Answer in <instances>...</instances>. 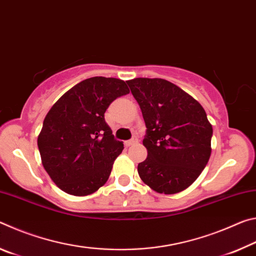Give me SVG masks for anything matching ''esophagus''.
Returning <instances> with one entry per match:
<instances>
[{"label": "esophagus", "instance_id": "34e87169", "mask_svg": "<svg viewBox=\"0 0 256 256\" xmlns=\"http://www.w3.org/2000/svg\"><path fill=\"white\" fill-rule=\"evenodd\" d=\"M138 138H136V136H133L131 140H128V141H125V146H132V144H138Z\"/></svg>", "mask_w": 256, "mask_h": 256}]
</instances>
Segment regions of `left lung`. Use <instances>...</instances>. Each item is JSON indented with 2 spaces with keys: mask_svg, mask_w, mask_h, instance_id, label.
I'll return each mask as SVG.
<instances>
[{
  "mask_svg": "<svg viewBox=\"0 0 256 256\" xmlns=\"http://www.w3.org/2000/svg\"><path fill=\"white\" fill-rule=\"evenodd\" d=\"M141 108L148 157L138 164L141 180L158 193L182 192L204 170L212 125L206 110L180 86L164 79L126 81Z\"/></svg>",
  "mask_w": 256,
  "mask_h": 256,
  "instance_id": "left-lung-1",
  "label": "left lung"
}]
</instances>
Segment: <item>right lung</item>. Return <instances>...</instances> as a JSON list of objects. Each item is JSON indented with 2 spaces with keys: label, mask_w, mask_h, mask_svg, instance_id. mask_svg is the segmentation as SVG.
I'll list each match as a JSON object with an SVG mask.
<instances>
[{
  "label": "right lung",
  "mask_w": 256,
  "mask_h": 256,
  "mask_svg": "<svg viewBox=\"0 0 256 256\" xmlns=\"http://www.w3.org/2000/svg\"><path fill=\"white\" fill-rule=\"evenodd\" d=\"M128 92L123 80L89 78L72 86L47 112L38 149L47 174L66 193L89 196L107 182L124 146L114 138L105 112Z\"/></svg>",
  "instance_id": "right-lung-1"
}]
</instances>
